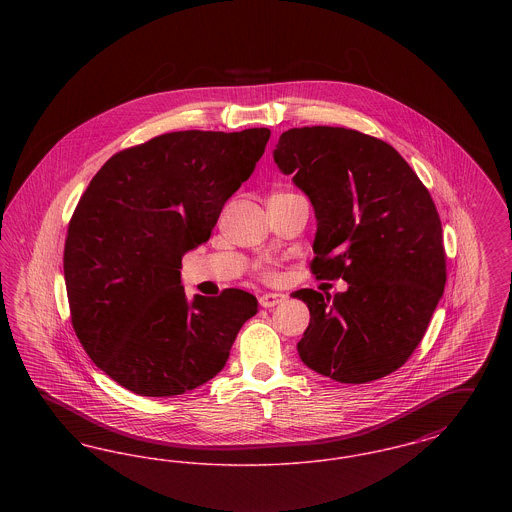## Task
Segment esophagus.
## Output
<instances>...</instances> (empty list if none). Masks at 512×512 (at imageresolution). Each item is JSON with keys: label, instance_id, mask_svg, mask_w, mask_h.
I'll use <instances>...</instances> for the list:
<instances>
[{"label": "esophagus", "instance_id": "34e87169", "mask_svg": "<svg viewBox=\"0 0 512 512\" xmlns=\"http://www.w3.org/2000/svg\"><path fill=\"white\" fill-rule=\"evenodd\" d=\"M282 301H286V295H284V293H263V295L259 297V303H261V307H265V309H272V307L280 305Z\"/></svg>", "mask_w": 512, "mask_h": 512}]
</instances>
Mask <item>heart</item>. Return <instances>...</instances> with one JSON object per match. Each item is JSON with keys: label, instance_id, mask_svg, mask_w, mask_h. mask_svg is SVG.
Instances as JSON below:
<instances>
[{"label": "heart", "instance_id": "1", "mask_svg": "<svg viewBox=\"0 0 512 512\" xmlns=\"http://www.w3.org/2000/svg\"><path fill=\"white\" fill-rule=\"evenodd\" d=\"M263 274H265V276H267V278H272V272H270V270H265V272H263Z\"/></svg>", "mask_w": 512, "mask_h": 512}]
</instances>
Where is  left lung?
<instances>
[{
  "label": "left lung",
  "mask_w": 512,
  "mask_h": 512,
  "mask_svg": "<svg viewBox=\"0 0 512 512\" xmlns=\"http://www.w3.org/2000/svg\"><path fill=\"white\" fill-rule=\"evenodd\" d=\"M272 155L313 203V274L347 282L334 297L292 293L311 313L301 361L341 384L388 376L424 338L447 280L432 195L390 144L357 130L292 128Z\"/></svg>",
  "instance_id": "8db88e82"
}]
</instances>
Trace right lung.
Here are the masks:
<instances>
[{
	"label": "right lung",
	"instance_id": "obj_1",
	"mask_svg": "<svg viewBox=\"0 0 512 512\" xmlns=\"http://www.w3.org/2000/svg\"><path fill=\"white\" fill-rule=\"evenodd\" d=\"M268 138V128L169 132L115 153L80 197L63 253L71 320L122 388L172 397L209 382L257 313V297L236 288L188 301L180 268Z\"/></svg>",
	"mask_w": 512,
	"mask_h": 512
}]
</instances>
